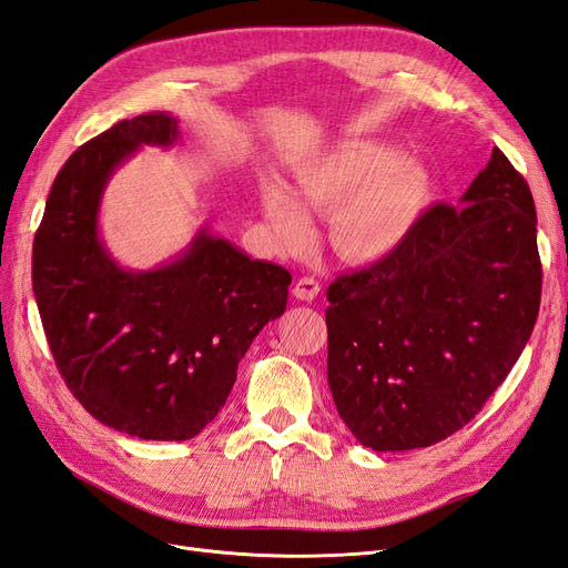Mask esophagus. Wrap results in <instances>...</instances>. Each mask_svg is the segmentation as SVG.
<instances>
[{"instance_id": "obj_1", "label": "esophagus", "mask_w": 568, "mask_h": 568, "mask_svg": "<svg viewBox=\"0 0 568 568\" xmlns=\"http://www.w3.org/2000/svg\"><path fill=\"white\" fill-rule=\"evenodd\" d=\"M317 293H320V282L315 277H301L296 282V286H293V296H296L298 301L312 303L317 298Z\"/></svg>"}]
</instances>
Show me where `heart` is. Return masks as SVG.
<instances>
[{
  "instance_id": "obj_1",
  "label": "heart",
  "mask_w": 568,
  "mask_h": 568,
  "mask_svg": "<svg viewBox=\"0 0 568 568\" xmlns=\"http://www.w3.org/2000/svg\"><path fill=\"white\" fill-rule=\"evenodd\" d=\"M435 171L381 139H347L293 171V192L263 185L261 206L282 251L312 237L307 211L328 216V242L347 263H378L414 234L435 197Z\"/></svg>"
}]
</instances>
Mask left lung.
I'll return each instance as SVG.
<instances>
[{
  "label": "left lung",
  "mask_w": 568,
  "mask_h": 568,
  "mask_svg": "<svg viewBox=\"0 0 568 568\" xmlns=\"http://www.w3.org/2000/svg\"><path fill=\"white\" fill-rule=\"evenodd\" d=\"M540 284L531 190L494 148L458 206L328 286L326 376L349 433L374 452L458 433L529 343Z\"/></svg>",
  "instance_id": "8db88e82"
}]
</instances>
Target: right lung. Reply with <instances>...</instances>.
Listing matches in <instances>:
<instances>
[{
    "mask_svg": "<svg viewBox=\"0 0 568 568\" xmlns=\"http://www.w3.org/2000/svg\"><path fill=\"white\" fill-rule=\"evenodd\" d=\"M181 141L179 116L139 114L74 150L34 234L32 288L70 393L103 425L139 439L185 442L219 416L240 359L284 315L291 275L253 261L202 225L152 270L114 261L101 202L143 145Z\"/></svg>",
    "mask_w": 568,
    "mask_h": 568,
    "instance_id": "obj_1",
    "label": "right lung"
}]
</instances>
